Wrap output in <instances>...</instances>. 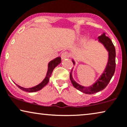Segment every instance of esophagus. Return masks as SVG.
<instances>
[{"label": "esophagus", "instance_id": "1", "mask_svg": "<svg viewBox=\"0 0 127 127\" xmlns=\"http://www.w3.org/2000/svg\"><path fill=\"white\" fill-rule=\"evenodd\" d=\"M68 56L69 55L67 52H63V53L62 54V59L63 60H64L65 59L68 58Z\"/></svg>", "mask_w": 127, "mask_h": 127}]
</instances>
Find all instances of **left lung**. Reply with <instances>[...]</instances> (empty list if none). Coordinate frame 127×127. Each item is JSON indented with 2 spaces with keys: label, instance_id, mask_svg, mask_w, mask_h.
<instances>
[{
  "label": "left lung",
  "instance_id": "left-lung-1",
  "mask_svg": "<svg viewBox=\"0 0 127 127\" xmlns=\"http://www.w3.org/2000/svg\"><path fill=\"white\" fill-rule=\"evenodd\" d=\"M106 33L103 32L100 36L97 37L98 42L102 44L108 52V60L107 64L102 74L98 78L94 84L91 86L85 87L81 85L73 79L72 72L73 69L70 72V78L74 88L81 92L86 94H93L101 91L107 87L111 78L113 77L116 69V49L112 41L109 37L106 36ZM72 62L74 65L75 64V62L72 59Z\"/></svg>",
  "mask_w": 127,
  "mask_h": 127
}]
</instances>
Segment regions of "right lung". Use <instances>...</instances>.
I'll list each match as a JSON object with an SVG mask.
<instances>
[{"label":"right lung","mask_w":127,"mask_h":127,"mask_svg":"<svg viewBox=\"0 0 127 127\" xmlns=\"http://www.w3.org/2000/svg\"><path fill=\"white\" fill-rule=\"evenodd\" d=\"M62 62V59H61L60 57H58L57 58L53 59V60L50 61L48 64V71H47L46 77H45V79H43L42 82H40L39 84H38V85L35 86V87L30 88H25L22 87L21 86L16 84L17 86L20 89H21V90H23L25 92H36V91H40V89H42L43 88L46 86L49 81L50 77H51L52 72L56 67H57L59 64L61 63Z\"/></svg>","instance_id":"obj_1"}]
</instances>
